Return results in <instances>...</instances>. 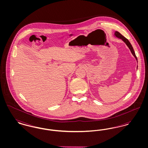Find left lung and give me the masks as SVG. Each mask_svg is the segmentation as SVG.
<instances>
[{"label":"left lung","instance_id":"left-lung-1","mask_svg":"<svg viewBox=\"0 0 148 148\" xmlns=\"http://www.w3.org/2000/svg\"><path fill=\"white\" fill-rule=\"evenodd\" d=\"M115 35L116 36V37L119 38L120 39H121L124 42L126 43V44L127 45V47H129V48L130 50L132 53L133 54V55L134 56V57L136 58V60H137V62H138V59H137V58H136V55H135V52H134L132 44H130V42H129V41L125 37H124L123 35H121V34L119 32H116L115 33ZM137 68H138V66H137Z\"/></svg>","mask_w":148,"mask_h":148}]
</instances>
